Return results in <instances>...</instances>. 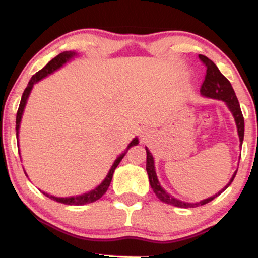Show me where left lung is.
Wrapping results in <instances>:
<instances>
[{
    "label": "left lung",
    "mask_w": 258,
    "mask_h": 258,
    "mask_svg": "<svg viewBox=\"0 0 258 258\" xmlns=\"http://www.w3.org/2000/svg\"><path fill=\"white\" fill-rule=\"evenodd\" d=\"M199 59H201L202 62L205 64V67H206L205 80H204V82L201 87L202 95L206 96V97L221 99V101L226 102V104H227V106L229 107V110L232 111L234 118H235L237 132H239L240 141L242 145V141H243V137H244V119H243V114H242V111L240 107V103H239V101H237V97L235 95V91H234L232 84H230L229 81L221 74L220 71H219V68L215 66V63L212 60H210L209 57L205 55H202V54H199ZM146 153H147L146 170H147L149 184H151L154 194L156 195V197L159 198L161 202H163L166 204H170V205H174L177 207H183V209L202 206V205H205V204H207V203H210L211 201H213L215 197H218L219 195L222 194V191H225L226 189H227L230 184H232V182L234 180V177H235V175H236V171H235L234 172L232 179H230L229 183L225 186V189L219 191L218 194H215L213 196V197L204 199V201L199 202V203H184V202L178 201V199H176L174 197H171L170 195H168L167 192L164 191L162 187H161L159 180H157V177H156L155 168H154L153 156H152L151 152L148 151V148H146Z\"/></svg>",
    "instance_id": "obj_1"
}]
</instances>
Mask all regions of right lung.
Instances as JSON below:
<instances>
[{
	"instance_id": "right-lung-1",
	"label": "right lung",
	"mask_w": 258,
	"mask_h": 258,
	"mask_svg": "<svg viewBox=\"0 0 258 258\" xmlns=\"http://www.w3.org/2000/svg\"><path fill=\"white\" fill-rule=\"evenodd\" d=\"M75 55V53L73 52H63V53H60L59 55H56L54 59H52L49 62L46 64V66L40 69L39 72H37L36 74H34L32 78H31L30 82L28 83V87L25 88L24 92H23V96H22V99H21V103H19V106H18V111H17V116H16V136L18 137V130H19V125H21V119H22V114H23V111H24V107H25V104H26V101H28V97L30 95L31 90H32V87L33 84L38 82V81L41 80L43 78H45V76H47L48 74H51V73H53L54 71H56L57 68H60L62 64L66 62V61H68L71 57H73ZM138 144V139L136 138V139H133L132 142L128 145L127 149H126V152L128 151V149L132 147V146L137 145ZM125 153H122L120 156L118 157V159L114 161L113 166L111 167L109 174H107V176L105 177V179L103 180V182L99 184V185L96 187V189L91 190L89 192H87V194L84 195H81V196H76V197H68V198H57V197H53V196H49L47 194H45V192H43V194L45 196H47L48 198L53 199V201H55L57 203H62V204H66V205H84V204H89V203H94L96 201H98L99 198L102 197L103 195L105 194V192L107 191V189H109L110 186V183H111V179H112V176H113V172H114V169H116L118 167V164L120 161L122 160V157L125 156ZM26 175V174H25Z\"/></svg>"
}]
</instances>
